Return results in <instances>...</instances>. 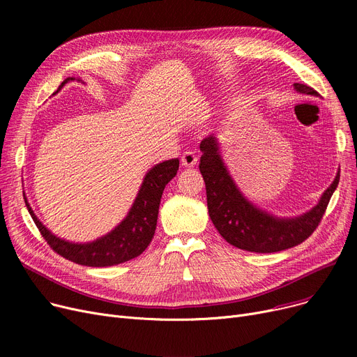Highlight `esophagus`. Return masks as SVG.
<instances>
[{"label":"esophagus","mask_w":357,"mask_h":357,"mask_svg":"<svg viewBox=\"0 0 357 357\" xmlns=\"http://www.w3.org/2000/svg\"><path fill=\"white\" fill-rule=\"evenodd\" d=\"M197 160H198V158L194 152H185L181 158L182 165L186 166V167H194L197 165Z\"/></svg>","instance_id":"esophagus-1"}]
</instances>
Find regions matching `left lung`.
<instances>
[{
    "mask_svg": "<svg viewBox=\"0 0 357 357\" xmlns=\"http://www.w3.org/2000/svg\"><path fill=\"white\" fill-rule=\"evenodd\" d=\"M294 86L301 93L317 96V91L308 85ZM199 149V171L207 190L210 218L224 240L248 252L273 253L301 245L320 224L340 179V174H337L311 211L295 218H278L259 210L243 197L220 156L214 135L205 137Z\"/></svg>",
    "mask_w": 357,
    "mask_h": 357,
    "instance_id": "8db88e82",
    "label": "left lung"
}]
</instances>
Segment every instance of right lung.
I'll return each mask as SVG.
<instances>
[{"mask_svg": "<svg viewBox=\"0 0 357 357\" xmlns=\"http://www.w3.org/2000/svg\"><path fill=\"white\" fill-rule=\"evenodd\" d=\"M73 79L75 78H66L59 85L58 91H61L66 82ZM178 169L179 159L165 160L150 169L143 179L140 191L127 217L114 230L91 243H70L56 237L34 215L26 197L24 201L37 229L56 253L82 266H114L140 256L150 245L156 230L159 204L163 190L166 183L175 178Z\"/></svg>", "mask_w": 357, "mask_h": 357, "instance_id": "1", "label": "right lung"}]
</instances>
